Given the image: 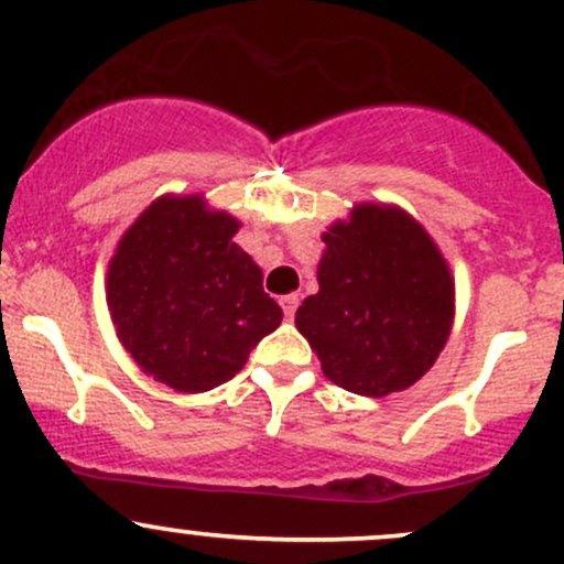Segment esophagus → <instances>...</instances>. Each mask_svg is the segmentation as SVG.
<instances>
[{
    "label": "esophagus",
    "instance_id": "1",
    "mask_svg": "<svg viewBox=\"0 0 564 564\" xmlns=\"http://www.w3.org/2000/svg\"><path fill=\"white\" fill-rule=\"evenodd\" d=\"M281 307H283V315H286V321H291V318H294L296 307H300V296H296V294L283 296V300H281Z\"/></svg>",
    "mask_w": 564,
    "mask_h": 564
}]
</instances>
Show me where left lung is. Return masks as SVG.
I'll use <instances>...</instances> for the list:
<instances>
[{
	"label": "left lung",
	"mask_w": 564,
	"mask_h": 564,
	"mask_svg": "<svg viewBox=\"0 0 564 564\" xmlns=\"http://www.w3.org/2000/svg\"><path fill=\"white\" fill-rule=\"evenodd\" d=\"M318 294L296 328L341 390L384 398L435 366L451 336L456 286L422 223L394 204H355L323 232Z\"/></svg>",
	"instance_id": "obj_1"
}]
</instances>
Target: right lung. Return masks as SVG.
Listing matches in <instances>:
<instances>
[{
	"instance_id": "1",
	"label": "right lung",
	"mask_w": 564,
	"mask_h": 564,
	"mask_svg": "<svg viewBox=\"0 0 564 564\" xmlns=\"http://www.w3.org/2000/svg\"><path fill=\"white\" fill-rule=\"evenodd\" d=\"M241 223L200 193L159 196L108 262L106 300L121 347L145 377L206 392L236 377L283 310L232 241Z\"/></svg>"
}]
</instances>
